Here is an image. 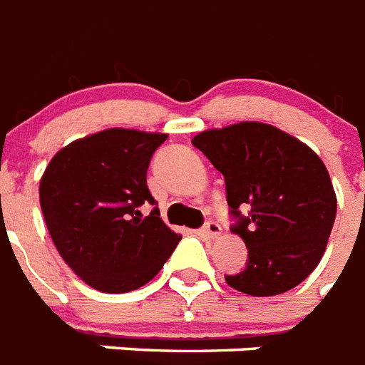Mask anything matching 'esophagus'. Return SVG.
<instances>
[{"instance_id":"1","label":"esophagus","mask_w":365,"mask_h":365,"mask_svg":"<svg viewBox=\"0 0 365 365\" xmlns=\"http://www.w3.org/2000/svg\"><path fill=\"white\" fill-rule=\"evenodd\" d=\"M202 231H205V235H208L210 239H217V237L222 235V227H220V223L216 222L205 223V229H202Z\"/></svg>"}]
</instances>
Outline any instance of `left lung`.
<instances>
[{"label": "left lung", "instance_id": "8db88e82", "mask_svg": "<svg viewBox=\"0 0 365 365\" xmlns=\"http://www.w3.org/2000/svg\"><path fill=\"white\" fill-rule=\"evenodd\" d=\"M222 172L233 233L248 248L242 271L225 282L255 297L295 288L322 259L337 197L322 159L277 126L244 121L191 140ZM248 205V217L240 206Z\"/></svg>", "mask_w": 365, "mask_h": 365}]
</instances>
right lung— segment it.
<instances>
[{
	"mask_svg": "<svg viewBox=\"0 0 365 365\" xmlns=\"http://www.w3.org/2000/svg\"><path fill=\"white\" fill-rule=\"evenodd\" d=\"M168 134L108 128L68 143L43 172L39 202L54 246L83 282L106 294L142 288L180 235L166 227L148 189V166Z\"/></svg>",
	"mask_w": 365,
	"mask_h": 365,
	"instance_id": "1",
	"label": "right lung"
}]
</instances>
